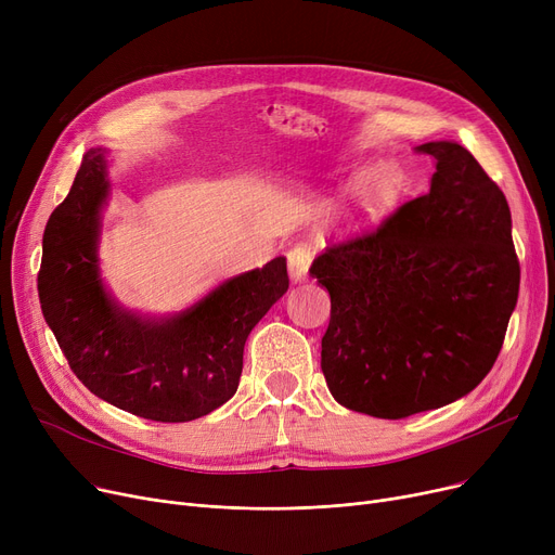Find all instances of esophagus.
<instances>
[{
  "label": "esophagus",
  "mask_w": 555,
  "mask_h": 555,
  "mask_svg": "<svg viewBox=\"0 0 555 555\" xmlns=\"http://www.w3.org/2000/svg\"><path fill=\"white\" fill-rule=\"evenodd\" d=\"M312 260V251L308 243H297L293 249L287 251V270L293 281H304L308 276V268Z\"/></svg>",
  "instance_id": "esophagus-1"
}]
</instances>
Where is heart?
<instances>
[{
  "label": "heart",
  "instance_id": "heart-1",
  "mask_svg": "<svg viewBox=\"0 0 555 555\" xmlns=\"http://www.w3.org/2000/svg\"><path fill=\"white\" fill-rule=\"evenodd\" d=\"M402 186V172L391 164L362 170L348 195V222L353 229H366L380 222L398 204Z\"/></svg>",
  "mask_w": 555,
  "mask_h": 555
}]
</instances>
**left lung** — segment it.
Segmentation results:
<instances>
[{
    "instance_id": "left-lung-1",
    "label": "left lung",
    "mask_w": 555,
    "mask_h": 555,
    "mask_svg": "<svg viewBox=\"0 0 555 555\" xmlns=\"http://www.w3.org/2000/svg\"><path fill=\"white\" fill-rule=\"evenodd\" d=\"M425 195L375 229L319 254L331 295L322 371L333 398L375 418H406L470 393L498 360L519 293L506 195L452 141Z\"/></svg>"
}]
</instances>
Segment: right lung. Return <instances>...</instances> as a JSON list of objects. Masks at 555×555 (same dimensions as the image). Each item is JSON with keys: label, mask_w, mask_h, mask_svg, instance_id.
<instances>
[{"label": "right lung", "mask_w": 555, "mask_h": 555, "mask_svg": "<svg viewBox=\"0 0 555 555\" xmlns=\"http://www.w3.org/2000/svg\"><path fill=\"white\" fill-rule=\"evenodd\" d=\"M107 189L103 153H85L44 227L38 295L47 324L78 380L105 402L157 423L207 416L236 393L247 335L287 293L285 258L224 281L182 314L141 319L116 308L99 279Z\"/></svg>", "instance_id": "add662e5"}]
</instances>
